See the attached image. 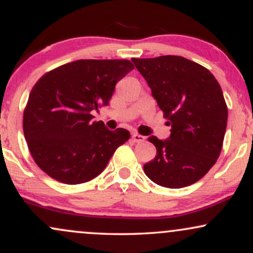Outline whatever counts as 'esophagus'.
Returning a JSON list of instances; mask_svg holds the SVG:
<instances>
[{"label":"esophagus","mask_w":253,"mask_h":253,"mask_svg":"<svg viewBox=\"0 0 253 253\" xmlns=\"http://www.w3.org/2000/svg\"><path fill=\"white\" fill-rule=\"evenodd\" d=\"M145 139L146 138H145L144 135L139 134V133H133L132 134V140L134 141V143H141V141H144Z\"/></svg>","instance_id":"esophagus-1"}]
</instances>
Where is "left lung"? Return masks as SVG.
Returning a JSON list of instances; mask_svg holds the SVG:
<instances>
[{
  "instance_id": "left-lung-1",
  "label": "left lung",
  "mask_w": 253,
  "mask_h": 253,
  "mask_svg": "<svg viewBox=\"0 0 253 253\" xmlns=\"http://www.w3.org/2000/svg\"><path fill=\"white\" fill-rule=\"evenodd\" d=\"M152 90L171 135L150 143L157 155L144 165L151 181L165 188H184L201 179L216 163L227 126V104L208 69L179 56L132 58Z\"/></svg>"
}]
</instances>
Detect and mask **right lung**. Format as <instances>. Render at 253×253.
Segmentation results:
<instances>
[{
	"label": "right lung",
	"instance_id": "right-lung-1",
	"mask_svg": "<svg viewBox=\"0 0 253 253\" xmlns=\"http://www.w3.org/2000/svg\"><path fill=\"white\" fill-rule=\"evenodd\" d=\"M134 69L127 59H81L46 72L31 90L24 110L28 150L43 172L65 184L100 175L130 138L92 121V110L109 103L115 84Z\"/></svg>",
	"mask_w": 253,
	"mask_h": 253
}]
</instances>
